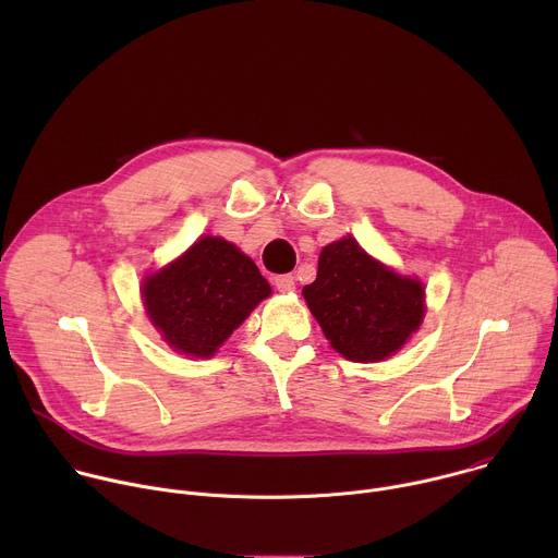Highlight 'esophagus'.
Listing matches in <instances>:
<instances>
[{
    "instance_id": "34e87169",
    "label": "esophagus",
    "mask_w": 558,
    "mask_h": 558,
    "mask_svg": "<svg viewBox=\"0 0 558 558\" xmlns=\"http://www.w3.org/2000/svg\"><path fill=\"white\" fill-rule=\"evenodd\" d=\"M274 284H276V289L278 291H282V293H289V291H293L295 289V278L293 276H276L274 278Z\"/></svg>"
}]
</instances>
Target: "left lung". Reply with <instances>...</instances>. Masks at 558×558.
Here are the masks:
<instances>
[{"mask_svg": "<svg viewBox=\"0 0 558 558\" xmlns=\"http://www.w3.org/2000/svg\"><path fill=\"white\" fill-rule=\"evenodd\" d=\"M302 295L331 347L364 364L400 351L426 313L422 282L395 274L351 235L320 252L317 278Z\"/></svg>", "mask_w": 558, "mask_h": 558, "instance_id": "8db88e82", "label": "left lung"}]
</instances>
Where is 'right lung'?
I'll list each match as a JSON object with an SVG mask.
<instances>
[{
    "mask_svg": "<svg viewBox=\"0 0 558 558\" xmlns=\"http://www.w3.org/2000/svg\"><path fill=\"white\" fill-rule=\"evenodd\" d=\"M143 304L161 338L190 357H211L271 295L256 263L220 235H203L143 280Z\"/></svg>",
    "mask_w": 558,
    "mask_h": 558,
    "instance_id": "1",
    "label": "right lung"
}]
</instances>
